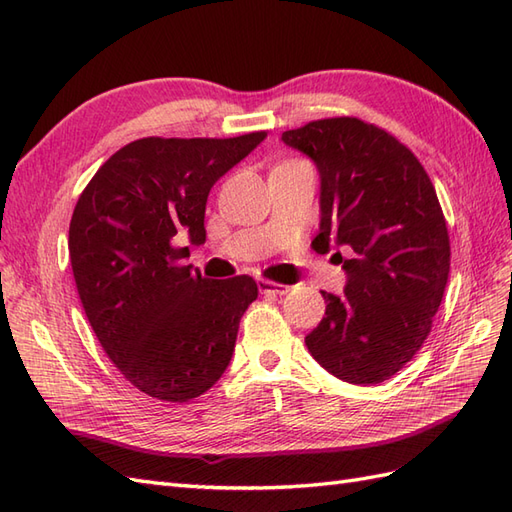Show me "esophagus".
Segmentation results:
<instances>
[{
	"instance_id": "obj_1",
	"label": "esophagus",
	"mask_w": 512,
	"mask_h": 512,
	"mask_svg": "<svg viewBox=\"0 0 512 512\" xmlns=\"http://www.w3.org/2000/svg\"><path fill=\"white\" fill-rule=\"evenodd\" d=\"M258 289H260V293H265V295H284V293H289V286L278 284V282H273V280H265V278L258 280Z\"/></svg>"
}]
</instances>
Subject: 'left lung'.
<instances>
[{
    "instance_id": "8db88e82",
    "label": "left lung",
    "mask_w": 512,
    "mask_h": 512,
    "mask_svg": "<svg viewBox=\"0 0 512 512\" xmlns=\"http://www.w3.org/2000/svg\"><path fill=\"white\" fill-rule=\"evenodd\" d=\"M282 141L315 162L321 223L313 243L343 258V295L321 291L326 317L306 336L317 363L343 382L380 384L423 341L450 276V234L417 156L382 128L356 117L310 121Z\"/></svg>"
}]
</instances>
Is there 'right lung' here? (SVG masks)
Segmentation results:
<instances>
[{
    "label": "right lung",
    "mask_w": 512,
    "mask_h": 512,
    "mask_svg": "<svg viewBox=\"0 0 512 512\" xmlns=\"http://www.w3.org/2000/svg\"><path fill=\"white\" fill-rule=\"evenodd\" d=\"M265 136L132 141L97 169L73 210L69 258L86 319L149 397L189 402L230 365L258 286L249 276L204 278L184 265L189 247L178 241H206L210 189Z\"/></svg>",
    "instance_id": "add662e5"
}]
</instances>
